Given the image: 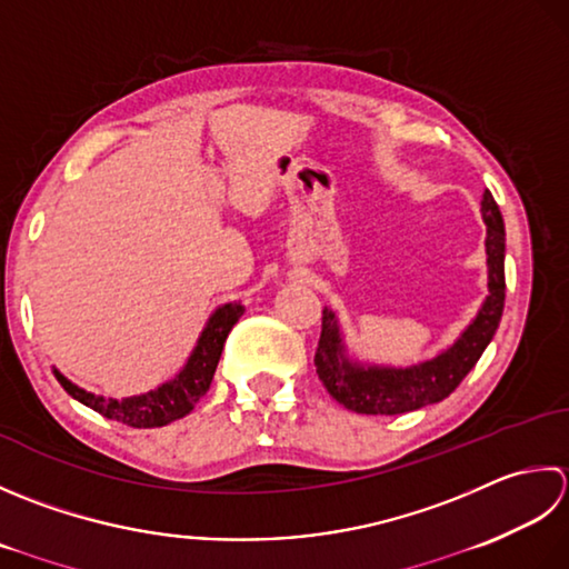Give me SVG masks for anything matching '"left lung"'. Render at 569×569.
Returning a JSON list of instances; mask_svg holds the SVG:
<instances>
[{
	"label": "left lung",
	"mask_w": 569,
	"mask_h": 569,
	"mask_svg": "<svg viewBox=\"0 0 569 569\" xmlns=\"http://www.w3.org/2000/svg\"><path fill=\"white\" fill-rule=\"evenodd\" d=\"M481 216L486 223V264H489V297L459 339L447 351L410 368L363 366L346 356L339 321L331 309H323L321 339L315 366L329 396L346 410L358 415H402L449 398L477 366L491 343L503 315L506 301V230L491 191H483Z\"/></svg>",
	"instance_id": "1"
}]
</instances>
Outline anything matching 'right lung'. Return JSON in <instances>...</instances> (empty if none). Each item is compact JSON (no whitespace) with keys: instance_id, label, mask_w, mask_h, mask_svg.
Listing matches in <instances>:
<instances>
[{"instance_id":"right-lung-1","label":"right lung","mask_w":569,"mask_h":569,"mask_svg":"<svg viewBox=\"0 0 569 569\" xmlns=\"http://www.w3.org/2000/svg\"><path fill=\"white\" fill-rule=\"evenodd\" d=\"M242 311H246V307H242L240 301H228V305L218 307L211 319H208L199 341H196V349L189 356L187 366L179 370V376L164 382V386H159L157 390L144 392V396H132L122 400L102 398L73 386V382L58 373L56 368L53 376L61 382L68 396L83 402L86 408L100 412L102 417H108V420H118L127 427H137V430H142V427L144 430L147 427H164L173 420L187 417L193 410V405L206 396L208 388H211L216 366L220 361V351H223L228 333L242 317Z\"/></svg>"}]
</instances>
